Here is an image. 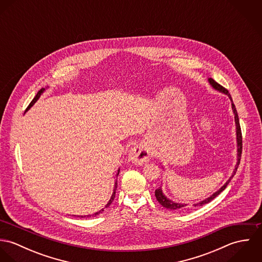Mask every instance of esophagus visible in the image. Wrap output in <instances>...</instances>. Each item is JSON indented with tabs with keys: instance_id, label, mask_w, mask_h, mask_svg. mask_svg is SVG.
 Returning a JSON list of instances; mask_svg holds the SVG:
<instances>
[{
	"instance_id": "obj_1",
	"label": "esophagus",
	"mask_w": 262,
	"mask_h": 262,
	"mask_svg": "<svg viewBox=\"0 0 262 262\" xmlns=\"http://www.w3.org/2000/svg\"><path fill=\"white\" fill-rule=\"evenodd\" d=\"M151 152L147 146L140 143L130 150L129 161L133 162L136 165H141L146 163L149 160Z\"/></svg>"
}]
</instances>
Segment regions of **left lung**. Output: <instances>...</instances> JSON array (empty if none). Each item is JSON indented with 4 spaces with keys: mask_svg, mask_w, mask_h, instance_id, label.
I'll use <instances>...</instances> for the list:
<instances>
[{
    "mask_svg": "<svg viewBox=\"0 0 262 262\" xmlns=\"http://www.w3.org/2000/svg\"><path fill=\"white\" fill-rule=\"evenodd\" d=\"M210 84L213 86V89H215L216 91H219L220 93H223L225 95H227L231 101V105H232V111L234 113V118H235V125H236V140H237V163L235 165V168L233 170V173L232 176L229 178V180L226 182L224 186L222 187H220L216 192H214L211 196L207 198L206 200L204 201H201L196 204H193L194 207H200V206H203L205 204H208L210 203L212 200H214L218 194H220L223 190H224L226 187L228 186V184L230 183V181L233 179V177L235 176L236 171H237V168H238V165L240 163V158H241V153H242V133H241V128H240V123H239V118H238V114H237V110L235 108V105L233 104V101H232V98L228 92V90H226L225 88H223L221 84H219L218 82H216L213 78H209L208 79ZM155 196H156V200L159 202V204L166 208V209H169V210H174V211H182V210H186L187 208V204H182V203H176L171 200H169L168 198H166V195H164V193L162 192V189L161 187H158L156 190H155Z\"/></svg>",
    "mask_w": 262,
    "mask_h": 262,
    "instance_id": "8db88e82",
    "label": "left lung"
}]
</instances>
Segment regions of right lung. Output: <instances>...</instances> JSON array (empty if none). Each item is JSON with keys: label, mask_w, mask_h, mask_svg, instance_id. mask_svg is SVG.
Listing matches in <instances>:
<instances>
[{"label": "right lung", "mask_w": 262, "mask_h": 262, "mask_svg": "<svg viewBox=\"0 0 262 262\" xmlns=\"http://www.w3.org/2000/svg\"><path fill=\"white\" fill-rule=\"evenodd\" d=\"M44 91H45V89H41V90H40V91L38 92L37 95H36V96H35V98H34V99L32 100V102H31V103L29 104V106H28V108L26 109V111H28V110H29V109H30V108H31V107H32V106H33V105H34V104L36 103V101H37L38 99L40 98V96H41V95L43 94V92H44ZM119 172H120V169H118V172H117V177H118ZM117 185H118V184H117V181H116V183H115V187H114V190H113L112 196H111L110 201L108 202V204L106 205V207H105V208H108V207H109V206H110V205L112 204V202L113 201H114V199H115V194H116V189H117ZM105 208H104V209H105ZM104 209H102V210H100L99 212H97V213L93 214L92 216H94V217H95V216H97V215H99V214L103 213V212H104ZM79 217H81V218H83V217H91V215H86V216H79Z\"/></svg>", "instance_id": "right-lung-1"}]
</instances>
